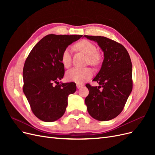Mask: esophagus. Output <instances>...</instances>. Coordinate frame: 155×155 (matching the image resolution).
Instances as JSON below:
<instances>
[{
	"label": "esophagus",
	"instance_id": "obj_1",
	"mask_svg": "<svg viewBox=\"0 0 155 155\" xmlns=\"http://www.w3.org/2000/svg\"><path fill=\"white\" fill-rule=\"evenodd\" d=\"M76 86H77V87L78 88H81V87H83V84H81V83H77L76 84Z\"/></svg>",
	"mask_w": 155,
	"mask_h": 155
}]
</instances>
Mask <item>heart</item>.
<instances>
[{"label":"heart","instance_id":"b5f03b06","mask_svg":"<svg viewBox=\"0 0 155 155\" xmlns=\"http://www.w3.org/2000/svg\"><path fill=\"white\" fill-rule=\"evenodd\" d=\"M79 51H81L88 56V63L92 66H98L101 61V57L100 53H98L97 48L95 44L86 39L79 41L75 45ZM61 61L65 68H68L72 63V54L71 50L69 47L65 48L61 55ZM93 75L92 68L87 67L83 68H74L66 74L67 79L69 81H74L78 83H82Z\"/></svg>","mask_w":155,"mask_h":155}]
</instances>
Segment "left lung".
<instances>
[{
  "label": "left lung",
  "instance_id": "8db88e82",
  "mask_svg": "<svg viewBox=\"0 0 155 155\" xmlns=\"http://www.w3.org/2000/svg\"><path fill=\"white\" fill-rule=\"evenodd\" d=\"M84 36L97 42L104 54L101 68L93 79L100 86L86 85L87 110L97 120H110L123 110L132 91V63L127 50L118 42L102 36Z\"/></svg>",
  "mask_w": 155,
  "mask_h": 155
}]
</instances>
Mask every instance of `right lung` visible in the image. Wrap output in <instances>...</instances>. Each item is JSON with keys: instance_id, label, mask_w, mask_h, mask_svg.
<instances>
[{"instance_id": "obj_1", "label": "right lung", "mask_w": 155, "mask_h": 155, "mask_svg": "<svg viewBox=\"0 0 155 155\" xmlns=\"http://www.w3.org/2000/svg\"><path fill=\"white\" fill-rule=\"evenodd\" d=\"M82 36L47 35L28 55L23 67L22 90L32 112L42 121L51 122L62 117L68 95L76 91L74 82L59 84L64 74L61 55L69 45Z\"/></svg>"}]
</instances>
